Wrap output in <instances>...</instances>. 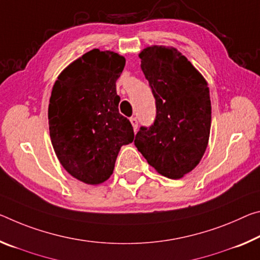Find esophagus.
Returning a JSON list of instances; mask_svg holds the SVG:
<instances>
[{"label": "esophagus", "mask_w": 260, "mask_h": 260, "mask_svg": "<svg viewBox=\"0 0 260 260\" xmlns=\"http://www.w3.org/2000/svg\"><path fill=\"white\" fill-rule=\"evenodd\" d=\"M131 123H132V126H133V128H134V131H137L138 129V126H139V122H138V119L135 118V117H132L131 119Z\"/></svg>", "instance_id": "1"}]
</instances>
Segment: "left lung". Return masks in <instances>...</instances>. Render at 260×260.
<instances>
[{"label":"left lung","mask_w":260,"mask_h":260,"mask_svg":"<svg viewBox=\"0 0 260 260\" xmlns=\"http://www.w3.org/2000/svg\"><path fill=\"white\" fill-rule=\"evenodd\" d=\"M139 56L156 117L150 126L140 127L134 143L160 175L180 178L199 164L207 148L212 121L207 82L172 47H147Z\"/></svg>","instance_id":"8db88e82"}]
</instances>
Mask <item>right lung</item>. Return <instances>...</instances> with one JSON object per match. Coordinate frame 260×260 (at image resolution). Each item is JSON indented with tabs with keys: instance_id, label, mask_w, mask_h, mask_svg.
I'll return each instance as SVG.
<instances>
[{
	"instance_id": "1",
	"label": "right lung",
	"mask_w": 260,
	"mask_h": 260,
	"mask_svg": "<svg viewBox=\"0 0 260 260\" xmlns=\"http://www.w3.org/2000/svg\"><path fill=\"white\" fill-rule=\"evenodd\" d=\"M125 63L117 53L94 48L69 64L53 86L52 145L68 174L83 183L109 179L121 146L134 140L131 121L119 113L115 88Z\"/></svg>"
}]
</instances>
